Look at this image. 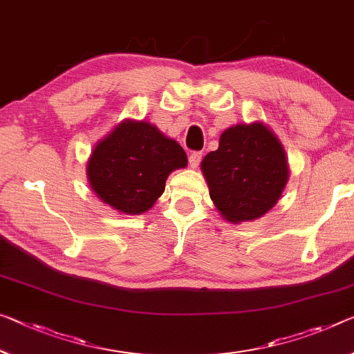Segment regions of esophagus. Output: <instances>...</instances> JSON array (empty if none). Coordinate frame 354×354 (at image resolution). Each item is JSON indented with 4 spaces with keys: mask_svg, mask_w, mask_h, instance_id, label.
I'll return each mask as SVG.
<instances>
[{
    "mask_svg": "<svg viewBox=\"0 0 354 354\" xmlns=\"http://www.w3.org/2000/svg\"><path fill=\"white\" fill-rule=\"evenodd\" d=\"M201 160H203V153H201V151H193V153H189L188 156V162L192 167H198Z\"/></svg>",
    "mask_w": 354,
    "mask_h": 354,
    "instance_id": "esophagus-1",
    "label": "esophagus"
}]
</instances>
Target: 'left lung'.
Segmentation results:
<instances>
[{
	"label": "left lung",
	"mask_w": 354,
	"mask_h": 354,
	"mask_svg": "<svg viewBox=\"0 0 354 354\" xmlns=\"http://www.w3.org/2000/svg\"><path fill=\"white\" fill-rule=\"evenodd\" d=\"M210 198L227 221L257 220L274 207L288 180L283 147L263 123L237 124L203 160Z\"/></svg>",
	"instance_id": "8db88e82"
}]
</instances>
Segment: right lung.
<instances>
[{"mask_svg":"<svg viewBox=\"0 0 354 354\" xmlns=\"http://www.w3.org/2000/svg\"><path fill=\"white\" fill-rule=\"evenodd\" d=\"M185 166V150L158 128L145 122H123L95 147L86 174L106 204L138 215L162 194L167 176Z\"/></svg>","mask_w":354,"mask_h":354,"instance_id":"1","label":"right lung"}]
</instances>
